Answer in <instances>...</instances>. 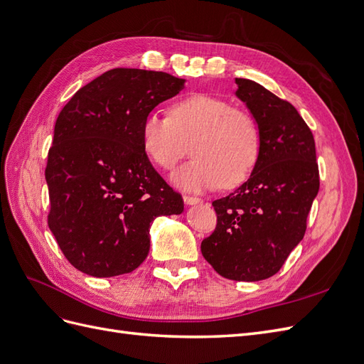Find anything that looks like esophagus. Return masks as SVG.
I'll return each mask as SVG.
<instances>
[{
	"label": "esophagus",
	"mask_w": 364,
	"mask_h": 364,
	"mask_svg": "<svg viewBox=\"0 0 364 364\" xmlns=\"http://www.w3.org/2000/svg\"><path fill=\"white\" fill-rule=\"evenodd\" d=\"M183 202L191 206V205H200L202 199H199V197H193V196H183Z\"/></svg>",
	"instance_id": "obj_1"
}]
</instances>
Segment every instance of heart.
<instances>
[{
	"label": "heart",
	"instance_id": "b5f03b06",
	"mask_svg": "<svg viewBox=\"0 0 364 364\" xmlns=\"http://www.w3.org/2000/svg\"><path fill=\"white\" fill-rule=\"evenodd\" d=\"M141 136L149 158L164 170H171L191 146L194 159L176 170L171 182L194 193L245 182L255 168L261 146L255 118L209 94L176 102L170 117L149 114Z\"/></svg>",
	"mask_w": 364,
	"mask_h": 364
}]
</instances>
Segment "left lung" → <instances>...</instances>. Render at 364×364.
<instances>
[{"label": "left lung", "mask_w": 364, "mask_h": 364, "mask_svg": "<svg viewBox=\"0 0 364 364\" xmlns=\"http://www.w3.org/2000/svg\"><path fill=\"white\" fill-rule=\"evenodd\" d=\"M235 83L259 129V156L243 185L213 202L217 228L200 249L220 277L253 282L278 273L301 243L318 168L313 134L296 107L257 82Z\"/></svg>", "instance_id": "8db88e82"}]
</instances>
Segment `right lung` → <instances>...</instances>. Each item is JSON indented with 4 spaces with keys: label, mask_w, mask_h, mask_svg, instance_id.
Returning a JSON list of instances; mask_svg holds the SVG:
<instances>
[{
    "label": "right lung",
    "mask_w": 364,
    "mask_h": 364,
    "mask_svg": "<svg viewBox=\"0 0 364 364\" xmlns=\"http://www.w3.org/2000/svg\"><path fill=\"white\" fill-rule=\"evenodd\" d=\"M183 86L162 71L115 68L60 111L46 168L48 226L77 270L95 278L134 272L149 255L153 220L182 214V197L153 168L141 129Z\"/></svg>",
    "instance_id": "1"
}]
</instances>
